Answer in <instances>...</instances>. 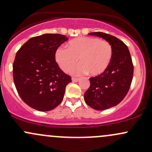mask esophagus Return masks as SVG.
Wrapping results in <instances>:
<instances>
[{"label": "esophagus", "mask_w": 152, "mask_h": 152, "mask_svg": "<svg viewBox=\"0 0 152 152\" xmlns=\"http://www.w3.org/2000/svg\"><path fill=\"white\" fill-rule=\"evenodd\" d=\"M79 79H78V78H74L73 77L72 78V81L73 82H78V81H79Z\"/></svg>", "instance_id": "obj_1"}]
</instances>
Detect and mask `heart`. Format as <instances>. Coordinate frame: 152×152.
<instances>
[{
    "label": "heart",
    "instance_id": "obj_1",
    "mask_svg": "<svg viewBox=\"0 0 152 152\" xmlns=\"http://www.w3.org/2000/svg\"><path fill=\"white\" fill-rule=\"evenodd\" d=\"M56 61L64 72L71 70L73 75L89 73L91 76H99L107 71L113 58V48L108 42L92 37H79L68 42L66 50L58 48Z\"/></svg>",
    "mask_w": 152,
    "mask_h": 152
}]
</instances>
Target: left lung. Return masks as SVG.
<instances>
[{
    "mask_svg": "<svg viewBox=\"0 0 152 152\" xmlns=\"http://www.w3.org/2000/svg\"><path fill=\"white\" fill-rule=\"evenodd\" d=\"M89 35L105 39L113 48V58L107 71L89 79L90 86L84 94V101L96 110L116 106L124 99L130 89L133 75V65L128 47L115 37L103 32Z\"/></svg>",
    "mask_w": 152,
    "mask_h": 152,
    "instance_id": "1",
    "label": "left lung"
}]
</instances>
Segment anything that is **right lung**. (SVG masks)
<instances>
[{
	"label": "right lung",
	"instance_id": "obj_1",
	"mask_svg": "<svg viewBox=\"0 0 152 152\" xmlns=\"http://www.w3.org/2000/svg\"><path fill=\"white\" fill-rule=\"evenodd\" d=\"M68 37L44 34L30 38L16 53L13 76L20 97L38 111H50L59 105L66 86L71 81L56 61V52Z\"/></svg>",
	"mask_w": 152,
	"mask_h": 152
}]
</instances>
